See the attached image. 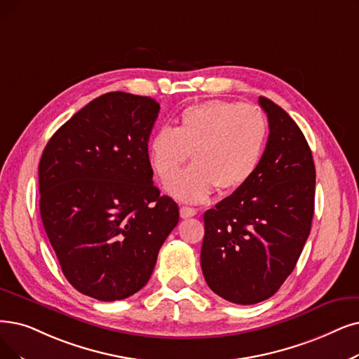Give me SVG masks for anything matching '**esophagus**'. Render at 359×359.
I'll return each instance as SVG.
<instances>
[{"mask_svg":"<svg viewBox=\"0 0 359 359\" xmlns=\"http://www.w3.org/2000/svg\"><path fill=\"white\" fill-rule=\"evenodd\" d=\"M196 213H197V210H196L194 208H189V206H181V209H180V215H181V218H184V219H187V218H191V217H194Z\"/></svg>","mask_w":359,"mask_h":359,"instance_id":"34e87169","label":"esophagus"}]
</instances>
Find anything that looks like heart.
<instances>
[{
  "instance_id": "heart-1",
  "label": "heart",
  "mask_w": 359,
  "mask_h": 359,
  "mask_svg": "<svg viewBox=\"0 0 359 359\" xmlns=\"http://www.w3.org/2000/svg\"><path fill=\"white\" fill-rule=\"evenodd\" d=\"M268 134L261 109L225 100L185 107L175 128H161L149 141V161L166 184L189 161L194 165L169 184L184 202H202L215 189L231 193L243 187L261 162Z\"/></svg>"
}]
</instances>
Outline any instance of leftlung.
<instances>
[{
	"instance_id": "obj_1",
	"label": "left lung",
	"mask_w": 359,
	"mask_h": 359,
	"mask_svg": "<svg viewBox=\"0 0 359 359\" xmlns=\"http://www.w3.org/2000/svg\"><path fill=\"white\" fill-rule=\"evenodd\" d=\"M269 137L252 178L203 215L200 262L212 292L253 305L271 297L296 266L311 231L315 166L305 135L259 97Z\"/></svg>"
}]
</instances>
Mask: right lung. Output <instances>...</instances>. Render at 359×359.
Instances as JSON below:
<instances>
[{"label": "right lung", "instance_id": "obj_1", "mask_svg": "<svg viewBox=\"0 0 359 359\" xmlns=\"http://www.w3.org/2000/svg\"><path fill=\"white\" fill-rule=\"evenodd\" d=\"M161 106L113 91L94 98L50 138L41 156L39 210L74 287L103 302L144 287L180 221L153 184L149 138Z\"/></svg>", "mask_w": 359, "mask_h": 359}]
</instances>
